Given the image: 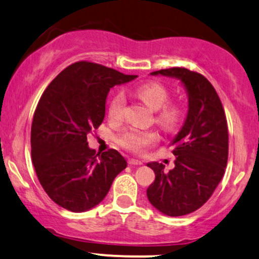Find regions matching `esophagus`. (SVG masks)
<instances>
[{
    "instance_id": "1",
    "label": "esophagus",
    "mask_w": 259,
    "mask_h": 259,
    "mask_svg": "<svg viewBox=\"0 0 259 259\" xmlns=\"http://www.w3.org/2000/svg\"><path fill=\"white\" fill-rule=\"evenodd\" d=\"M127 163H129V165H142L141 160L134 159V158H130V159L127 160Z\"/></svg>"
}]
</instances>
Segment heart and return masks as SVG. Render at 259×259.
I'll list each match as a JSON object with an SVG mask.
<instances>
[{"instance_id": "obj_1", "label": "heart", "mask_w": 259, "mask_h": 259, "mask_svg": "<svg viewBox=\"0 0 259 259\" xmlns=\"http://www.w3.org/2000/svg\"><path fill=\"white\" fill-rule=\"evenodd\" d=\"M138 95L152 110L158 111L157 120L164 127L172 129L182 118V110L177 105H166L169 101V92L159 83H143L136 90ZM125 95L123 92H117L112 95L108 105V116L112 120H120L125 110ZM158 140V135L151 130H140L136 127H127L119 134L118 142L129 151L140 152Z\"/></svg>"}]
</instances>
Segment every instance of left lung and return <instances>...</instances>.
I'll return each mask as SVG.
<instances>
[{"label": "left lung", "mask_w": 259, "mask_h": 259, "mask_svg": "<svg viewBox=\"0 0 259 259\" xmlns=\"http://www.w3.org/2000/svg\"><path fill=\"white\" fill-rule=\"evenodd\" d=\"M151 74L180 79L188 98L186 119L170 143L175 167L166 172L158 161L147 164L155 174L147 188L149 202L166 216H183L201 207L224 175L228 160L226 114L216 90L202 74L183 67Z\"/></svg>", "instance_id": "obj_1"}]
</instances>
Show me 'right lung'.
<instances>
[{"label": "right lung", "mask_w": 259, "mask_h": 259, "mask_svg": "<svg viewBox=\"0 0 259 259\" xmlns=\"http://www.w3.org/2000/svg\"><path fill=\"white\" fill-rule=\"evenodd\" d=\"M136 77L78 61L61 71L40 96L31 126V158L39 183L59 206L72 212L95 207L126 167L116 149L95 154L87 135L104 121L110 89Z\"/></svg>", "instance_id": "1"}]
</instances>
